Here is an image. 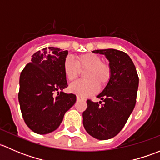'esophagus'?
I'll return each instance as SVG.
<instances>
[{
  "instance_id": "1",
  "label": "esophagus",
  "mask_w": 160,
  "mask_h": 160,
  "mask_svg": "<svg viewBox=\"0 0 160 160\" xmlns=\"http://www.w3.org/2000/svg\"><path fill=\"white\" fill-rule=\"evenodd\" d=\"M77 101H84V98L82 96H80V95H77Z\"/></svg>"
}]
</instances>
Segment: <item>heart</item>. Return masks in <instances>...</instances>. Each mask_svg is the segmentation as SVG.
Returning <instances> with one entry per match:
<instances>
[{
	"label": "heart",
	"mask_w": 160,
	"mask_h": 160,
	"mask_svg": "<svg viewBox=\"0 0 160 160\" xmlns=\"http://www.w3.org/2000/svg\"><path fill=\"white\" fill-rule=\"evenodd\" d=\"M87 69L84 78L87 80H77L70 86V91L82 96L93 93L100 86L105 84L111 77L110 67L102 62L101 58L94 53H85L77 57L76 61L70 56L64 60L63 70L70 81L76 80L80 70Z\"/></svg>",
	"instance_id": "heart-1"
}]
</instances>
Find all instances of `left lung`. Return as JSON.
I'll return each mask as SVG.
<instances>
[{
  "label": "left lung",
  "mask_w": 160,
  "mask_h": 160,
  "mask_svg": "<svg viewBox=\"0 0 160 160\" xmlns=\"http://www.w3.org/2000/svg\"><path fill=\"white\" fill-rule=\"evenodd\" d=\"M109 61L111 77L104 89L97 98L104 101H87L83 124L89 135L100 140L113 138L125 126L136 103L138 77L128 54L114 49H98Z\"/></svg>",
  "instance_id": "left-lung-1"
}]
</instances>
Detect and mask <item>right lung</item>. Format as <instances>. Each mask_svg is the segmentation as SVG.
<instances>
[{
	"mask_svg": "<svg viewBox=\"0 0 160 160\" xmlns=\"http://www.w3.org/2000/svg\"><path fill=\"white\" fill-rule=\"evenodd\" d=\"M67 55V50L44 48L34 53L21 72V111L27 126L37 134L57 129L65 113L77 101L75 94L62 91L68 86L63 70Z\"/></svg>",
	"mask_w": 160,
	"mask_h": 160,
	"instance_id": "right-lung-1",
	"label": "right lung"
}]
</instances>
